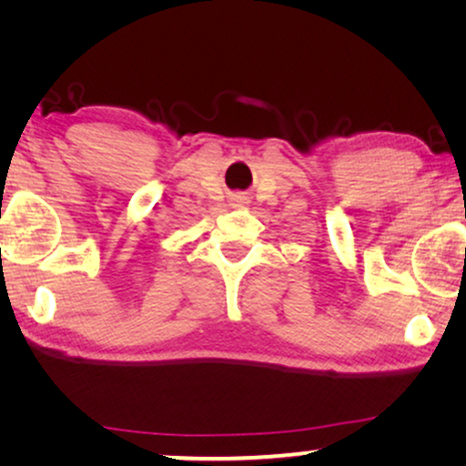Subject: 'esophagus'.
I'll list each match as a JSON object with an SVG mask.
<instances>
[{
	"label": "esophagus",
	"instance_id": "esophagus-1",
	"mask_svg": "<svg viewBox=\"0 0 466 466\" xmlns=\"http://www.w3.org/2000/svg\"><path fill=\"white\" fill-rule=\"evenodd\" d=\"M241 203H246V197L244 195H233V206H241Z\"/></svg>",
	"mask_w": 466,
	"mask_h": 466
}]
</instances>
